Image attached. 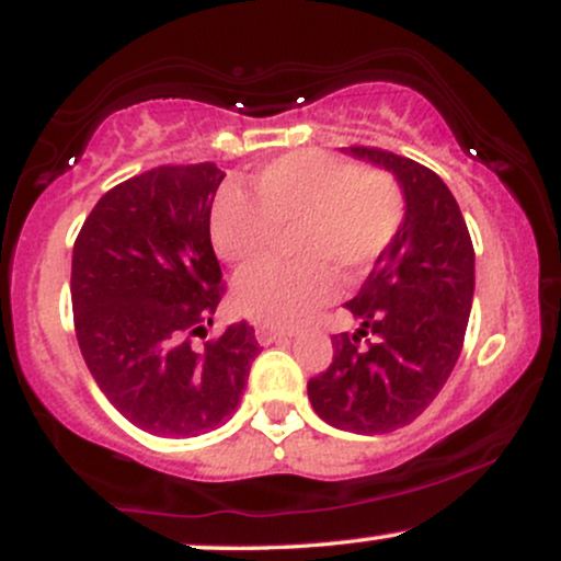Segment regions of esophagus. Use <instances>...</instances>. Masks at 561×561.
Masks as SVG:
<instances>
[{
	"label": "esophagus",
	"instance_id": "esophagus-1",
	"mask_svg": "<svg viewBox=\"0 0 561 561\" xmlns=\"http://www.w3.org/2000/svg\"><path fill=\"white\" fill-rule=\"evenodd\" d=\"M255 340H259L261 345L289 343V334H285V332H276V330H268V327H259V330H255Z\"/></svg>",
	"mask_w": 561,
	"mask_h": 561
}]
</instances>
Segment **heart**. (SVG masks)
<instances>
[{
    "mask_svg": "<svg viewBox=\"0 0 561 561\" xmlns=\"http://www.w3.org/2000/svg\"><path fill=\"white\" fill-rule=\"evenodd\" d=\"M403 221V195L382 171L321 150L274 160L253 182V199L224 195L210 216L218 259L234 266L263 261L289 231V253L302 263H259L231 289L242 317L289 330L340 293L334 267L362 274L382 259Z\"/></svg>",
    "mask_w": 561,
    "mask_h": 561,
    "instance_id": "heart-1",
    "label": "heart"
}]
</instances>
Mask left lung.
Here are the masks:
<instances>
[{
	"label": "left lung",
	"mask_w": 561,
	"mask_h": 561,
	"mask_svg": "<svg viewBox=\"0 0 561 561\" xmlns=\"http://www.w3.org/2000/svg\"><path fill=\"white\" fill-rule=\"evenodd\" d=\"M382 165L405 199L403 224L347 311L356 334H334L327 371L308 401L332 427L379 435L405 427L435 401L459 362L474 295V248L459 203L435 171L377 147H345ZM364 336H371L366 346Z\"/></svg>",
	"instance_id": "obj_1"
}]
</instances>
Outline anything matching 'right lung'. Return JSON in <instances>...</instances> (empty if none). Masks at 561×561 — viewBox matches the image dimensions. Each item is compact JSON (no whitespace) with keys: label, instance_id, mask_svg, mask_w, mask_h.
Segmentation results:
<instances>
[{"label":"right lung","instance_id":"right-lung-1","mask_svg":"<svg viewBox=\"0 0 561 561\" xmlns=\"http://www.w3.org/2000/svg\"><path fill=\"white\" fill-rule=\"evenodd\" d=\"M216 163L158 165L113 186L73 244L70 300L94 382L134 427L197 437L240 405L259 340L237 321L203 347L221 266L210 244Z\"/></svg>","mask_w":561,"mask_h":561}]
</instances>
